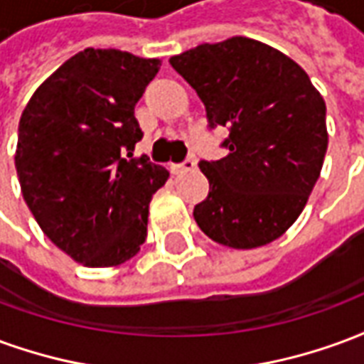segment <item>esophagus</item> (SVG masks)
I'll use <instances>...</instances> for the list:
<instances>
[{"mask_svg":"<svg viewBox=\"0 0 364 364\" xmlns=\"http://www.w3.org/2000/svg\"><path fill=\"white\" fill-rule=\"evenodd\" d=\"M193 167H195V159L189 158V159H185L183 164H171V166H169V171H171L173 175H181L185 173V171H191Z\"/></svg>","mask_w":364,"mask_h":364,"instance_id":"34e87169","label":"esophagus"}]
</instances>
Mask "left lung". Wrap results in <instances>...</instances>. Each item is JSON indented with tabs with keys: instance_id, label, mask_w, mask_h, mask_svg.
Listing matches in <instances>:
<instances>
[{
	"instance_id": "left-lung-1",
	"label": "left lung",
	"mask_w": 364,
	"mask_h": 364,
	"mask_svg": "<svg viewBox=\"0 0 364 364\" xmlns=\"http://www.w3.org/2000/svg\"><path fill=\"white\" fill-rule=\"evenodd\" d=\"M205 103L210 128H228L218 161H200L208 197L193 210L216 244L253 250L296 222L320 177L326 101L294 60L247 36L169 58Z\"/></svg>"
}]
</instances>
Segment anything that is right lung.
I'll return each mask as SVG.
<instances>
[{"label":"right lung","mask_w":364,"mask_h":364,"mask_svg":"<svg viewBox=\"0 0 364 364\" xmlns=\"http://www.w3.org/2000/svg\"><path fill=\"white\" fill-rule=\"evenodd\" d=\"M161 66L114 48H85L33 93L19 120L21 193L54 245L85 267H117L148 236L151 195L169 177L134 158V107Z\"/></svg>","instance_id":"right-lung-1"}]
</instances>
